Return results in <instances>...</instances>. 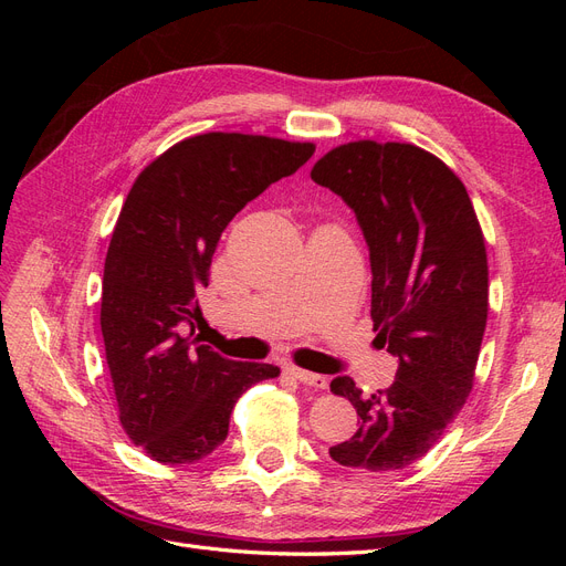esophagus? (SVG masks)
<instances>
[{"label":"esophagus","mask_w":566,"mask_h":566,"mask_svg":"<svg viewBox=\"0 0 566 566\" xmlns=\"http://www.w3.org/2000/svg\"><path fill=\"white\" fill-rule=\"evenodd\" d=\"M287 375H293L295 380H300L302 385H310L314 389H325V387H328V378H325V375H316V373H310V370L297 368V366H290Z\"/></svg>","instance_id":"obj_1"}]
</instances>
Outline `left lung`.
<instances>
[{"instance_id":"1","label":"left lung","mask_w":566,"mask_h":566,"mask_svg":"<svg viewBox=\"0 0 566 566\" xmlns=\"http://www.w3.org/2000/svg\"><path fill=\"white\" fill-rule=\"evenodd\" d=\"M312 179L356 212L370 248L375 339L399 356L387 389L364 394L347 375L331 382L361 418L331 458L401 470L434 447L472 391L489 314L484 233L465 184L413 144H342L316 160Z\"/></svg>"}]
</instances>
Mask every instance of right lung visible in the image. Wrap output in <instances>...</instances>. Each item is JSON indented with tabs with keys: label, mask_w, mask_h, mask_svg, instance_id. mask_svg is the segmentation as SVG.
Returning a JSON list of instances; mask_svg holds the SVG:
<instances>
[{
	"label": "right lung",
	"mask_w": 566,
	"mask_h": 566,
	"mask_svg": "<svg viewBox=\"0 0 566 566\" xmlns=\"http://www.w3.org/2000/svg\"><path fill=\"white\" fill-rule=\"evenodd\" d=\"M314 150L312 142L208 132L160 153L132 184L106 252L101 333L119 424L163 465L217 451L238 397L281 375L193 345L184 323L202 318L196 293L208 287L221 231Z\"/></svg>",
	"instance_id": "right-lung-1"
}]
</instances>
